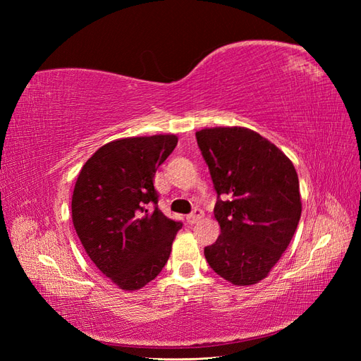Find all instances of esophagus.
I'll return each mask as SVG.
<instances>
[{
    "mask_svg": "<svg viewBox=\"0 0 361 361\" xmlns=\"http://www.w3.org/2000/svg\"><path fill=\"white\" fill-rule=\"evenodd\" d=\"M202 216H203V211L199 209V207H197V209H194V211L187 216V221H188L190 224H194V223H197Z\"/></svg>",
    "mask_w": 361,
    "mask_h": 361,
    "instance_id": "obj_1",
    "label": "esophagus"
}]
</instances>
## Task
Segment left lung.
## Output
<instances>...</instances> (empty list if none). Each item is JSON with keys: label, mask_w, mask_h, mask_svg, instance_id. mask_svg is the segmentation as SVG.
<instances>
[{"label": "left lung", "mask_w": 361, "mask_h": 361, "mask_svg": "<svg viewBox=\"0 0 361 361\" xmlns=\"http://www.w3.org/2000/svg\"><path fill=\"white\" fill-rule=\"evenodd\" d=\"M195 138L218 195L214 215L221 228L215 244L204 248V257L232 285H256L297 231V170L276 145L248 128H204Z\"/></svg>", "instance_id": "8db88e82"}]
</instances>
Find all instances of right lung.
I'll return each instance as SVG.
<instances>
[{"instance_id":"add662e5","label":"right lung","mask_w":361,"mask_h":361,"mask_svg":"<svg viewBox=\"0 0 361 361\" xmlns=\"http://www.w3.org/2000/svg\"><path fill=\"white\" fill-rule=\"evenodd\" d=\"M176 145L173 134L114 140L94 152L76 179V235L97 269L123 290L141 289L159 274L182 227L159 211L154 187L157 169Z\"/></svg>"}]
</instances>
